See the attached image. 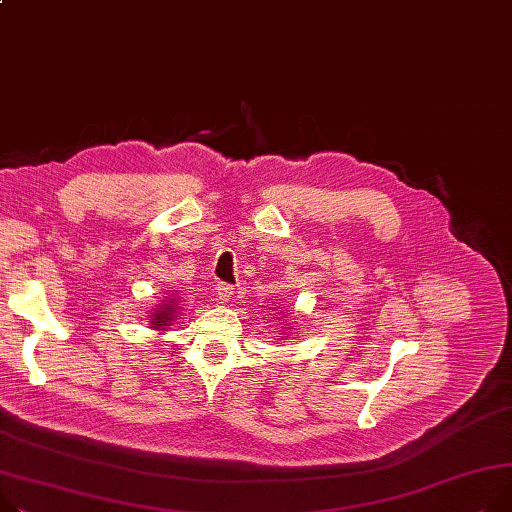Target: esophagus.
Segmentation results:
<instances>
[{
  "mask_svg": "<svg viewBox=\"0 0 512 512\" xmlns=\"http://www.w3.org/2000/svg\"><path fill=\"white\" fill-rule=\"evenodd\" d=\"M218 298L226 304V302H230L232 300V296H234V288L230 286V284H218Z\"/></svg>",
  "mask_w": 512,
  "mask_h": 512,
  "instance_id": "obj_1",
  "label": "esophagus"
}]
</instances>
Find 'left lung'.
<instances>
[{
    "label": "left lung",
    "mask_w": 512,
    "mask_h": 512,
    "mask_svg": "<svg viewBox=\"0 0 512 512\" xmlns=\"http://www.w3.org/2000/svg\"><path fill=\"white\" fill-rule=\"evenodd\" d=\"M290 329H292V327H290ZM278 337H284V335H278Z\"/></svg>",
    "instance_id": "8db88e82"
}]
</instances>
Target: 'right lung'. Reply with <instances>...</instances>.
<instances>
[{
  "instance_id": "right-lung-1",
  "label": "right lung",
  "mask_w": 512,
  "mask_h": 512,
  "mask_svg": "<svg viewBox=\"0 0 512 512\" xmlns=\"http://www.w3.org/2000/svg\"><path fill=\"white\" fill-rule=\"evenodd\" d=\"M164 298H166V300H162L154 311L150 309V313H148L150 329L160 331V333L168 331L170 325H175L177 315H181V313H179V311H181V306H179V304H181V296H177L175 292H170V294L164 296Z\"/></svg>"
}]
</instances>
